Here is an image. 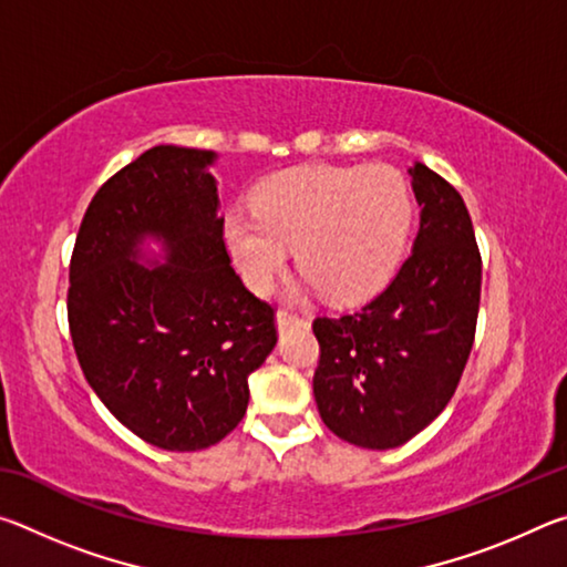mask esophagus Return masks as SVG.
Returning <instances> with one entry per match:
<instances>
[{
	"label": "esophagus",
	"instance_id": "34e87169",
	"mask_svg": "<svg viewBox=\"0 0 567 567\" xmlns=\"http://www.w3.org/2000/svg\"><path fill=\"white\" fill-rule=\"evenodd\" d=\"M295 324H307V318L305 315H297V312H292V310H282L277 312V328L280 330H287V328H295Z\"/></svg>",
	"mask_w": 567,
	"mask_h": 567
}]
</instances>
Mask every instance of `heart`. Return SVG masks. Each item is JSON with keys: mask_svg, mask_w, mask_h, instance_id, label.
Returning <instances> with one entry per match:
<instances>
[{"mask_svg": "<svg viewBox=\"0 0 567 567\" xmlns=\"http://www.w3.org/2000/svg\"><path fill=\"white\" fill-rule=\"evenodd\" d=\"M255 213L225 217V243L252 290L285 270L290 247L330 302H358L385 285L412 225L408 179L395 167L307 165L267 177Z\"/></svg>", "mask_w": 567, "mask_h": 567, "instance_id": "obj_1", "label": "heart"}]
</instances>
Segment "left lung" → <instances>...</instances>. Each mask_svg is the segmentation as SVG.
Wrapping results in <instances>:
<instances>
[{
  "mask_svg": "<svg viewBox=\"0 0 567 567\" xmlns=\"http://www.w3.org/2000/svg\"><path fill=\"white\" fill-rule=\"evenodd\" d=\"M415 247L385 290L340 318L312 320L315 400L334 435L368 450L408 443L455 395L475 342L483 260L460 192L410 167Z\"/></svg>",
  "mask_w": 567,
  "mask_h": 567,
  "instance_id": "1",
  "label": "left lung"
}]
</instances>
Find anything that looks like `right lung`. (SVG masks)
I'll list each match as a JSON object with an SVG mask.
<instances>
[{
  "mask_svg": "<svg viewBox=\"0 0 567 567\" xmlns=\"http://www.w3.org/2000/svg\"><path fill=\"white\" fill-rule=\"evenodd\" d=\"M215 152L147 150L92 197L70 260L66 320L84 378L114 417L150 445L192 453L245 417L247 375L277 342L275 305L229 260ZM166 239L171 262L128 260Z\"/></svg>",
  "mask_w": 567,
  "mask_h": 567,
  "instance_id": "1",
  "label": "right lung"
}]
</instances>
